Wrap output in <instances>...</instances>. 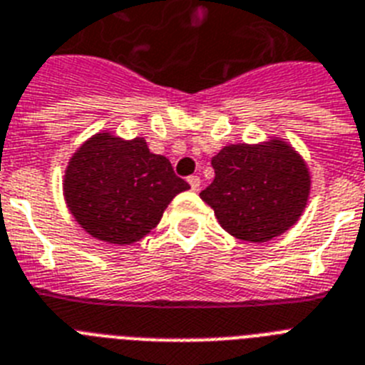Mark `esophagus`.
Here are the masks:
<instances>
[{
  "mask_svg": "<svg viewBox=\"0 0 365 365\" xmlns=\"http://www.w3.org/2000/svg\"><path fill=\"white\" fill-rule=\"evenodd\" d=\"M187 182L189 185H191V191H198V189H200V178L198 176H191Z\"/></svg>",
  "mask_w": 365,
  "mask_h": 365,
  "instance_id": "esophagus-1",
  "label": "esophagus"
}]
</instances>
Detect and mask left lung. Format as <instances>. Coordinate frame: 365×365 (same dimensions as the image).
<instances>
[{"label":"left lung","mask_w":365,"mask_h":365,"mask_svg":"<svg viewBox=\"0 0 365 365\" xmlns=\"http://www.w3.org/2000/svg\"><path fill=\"white\" fill-rule=\"evenodd\" d=\"M212 167L215 178L200 198L234 238L250 244L277 238L298 223L309 202V167L279 136L223 146Z\"/></svg>","instance_id":"8db88e82"}]
</instances>
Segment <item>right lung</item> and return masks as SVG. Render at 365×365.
<instances>
[{"mask_svg": "<svg viewBox=\"0 0 365 365\" xmlns=\"http://www.w3.org/2000/svg\"><path fill=\"white\" fill-rule=\"evenodd\" d=\"M189 183L146 138L99 131L71 155L63 197L71 215L93 238L115 245L140 242L155 229L167 206Z\"/></svg>", "mask_w": 365, "mask_h": 365, "instance_id": "1", "label": "right lung"}]
</instances>
